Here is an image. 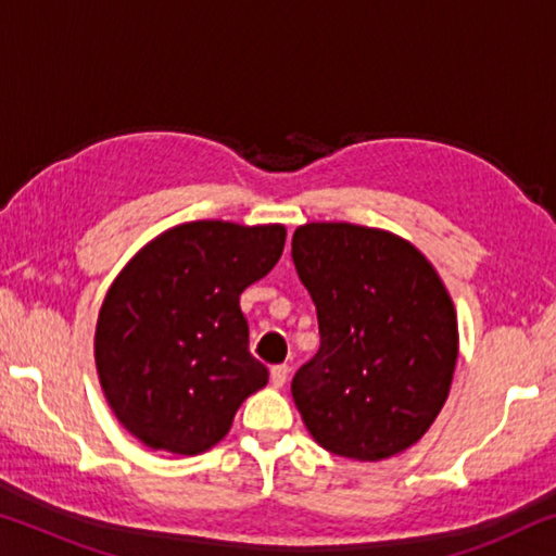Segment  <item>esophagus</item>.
Instances as JSON below:
<instances>
[{
    "mask_svg": "<svg viewBox=\"0 0 556 556\" xmlns=\"http://www.w3.org/2000/svg\"><path fill=\"white\" fill-rule=\"evenodd\" d=\"M287 378H289L287 365H275V368L269 370V380H271V384H275V388H285Z\"/></svg>",
    "mask_w": 556,
    "mask_h": 556,
    "instance_id": "esophagus-1",
    "label": "esophagus"
}]
</instances>
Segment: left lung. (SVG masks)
<instances>
[{
	"instance_id": "left-lung-1",
	"label": "left lung",
	"mask_w": 556,
	"mask_h": 556,
	"mask_svg": "<svg viewBox=\"0 0 556 556\" xmlns=\"http://www.w3.org/2000/svg\"><path fill=\"white\" fill-rule=\"evenodd\" d=\"M291 257L321 348L291 380L318 446L353 460L407 451L434 425L458 357L456 308L409 240L353 223H306Z\"/></svg>"
}]
</instances>
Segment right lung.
<instances>
[{
  "instance_id": "right-lung-1",
  "label": "right lung",
  "mask_w": 556,
  "mask_h": 556,
  "mask_svg": "<svg viewBox=\"0 0 556 556\" xmlns=\"http://www.w3.org/2000/svg\"><path fill=\"white\" fill-rule=\"evenodd\" d=\"M287 228L191 220L156 235L112 281L96 326L110 409L154 451L195 456L225 439L269 372L250 353L240 294L277 265Z\"/></svg>"
}]
</instances>
